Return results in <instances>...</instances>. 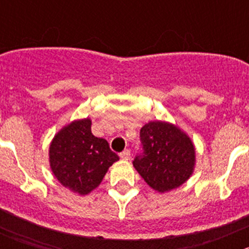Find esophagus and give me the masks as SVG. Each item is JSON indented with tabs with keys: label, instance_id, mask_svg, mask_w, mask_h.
<instances>
[{
	"label": "esophagus",
	"instance_id": "esophagus-1",
	"mask_svg": "<svg viewBox=\"0 0 249 249\" xmlns=\"http://www.w3.org/2000/svg\"><path fill=\"white\" fill-rule=\"evenodd\" d=\"M130 157H131V153H130L129 149H125L124 152L120 153V158L123 160H130Z\"/></svg>",
	"mask_w": 249,
	"mask_h": 249
}]
</instances>
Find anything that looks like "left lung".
<instances>
[{
  "instance_id": "left-lung-1",
  "label": "left lung",
  "mask_w": 249,
  "mask_h": 249,
  "mask_svg": "<svg viewBox=\"0 0 249 249\" xmlns=\"http://www.w3.org/2000/svg\"><path fill=\"white\" fill-rule=\"evenodd\" d=\"M142 153L132 161L150 188L159 193L182 185L195 166V148L185 132L166 122H150L140 131Z\"/></svg>"
}]
</instances>
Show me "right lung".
Here are the masks:
<instances>
[{
  "instance_id": "obj_1",
  "label": "right lung",
  "mask_w": 249,
  "mask_h": 249,
  "mask_svg": "<svg viewBox=\"0 0 249 249\" xmlns=\"http://www.w3.org/2000/svg\"><path fill=\"white\" fill-rule=\"evenodd\" d=\"M118 160L108 142L91 134L89 118L62 127L49 147L50 169L56 179L79 195L99 187L107 170Z\"/></svg>"
}]
</instances>
